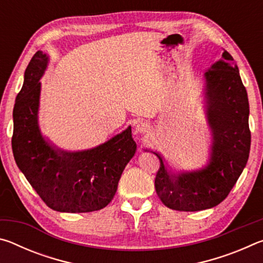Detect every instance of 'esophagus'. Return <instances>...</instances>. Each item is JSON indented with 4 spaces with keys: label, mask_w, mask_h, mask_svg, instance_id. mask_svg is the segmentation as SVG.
Listing matches in <instances>:
<instances>
[{
    "label": "esophagus",
    "mask_w": 263,
    "mask_h": 263,
    "mask_svg": "<svg viewBox=\"0 0 263 263\" xmlns=\"http://www.w3.org/2000/svg\"><path fill=\"white\" fill-rule=\"evenodd\" d=\"M148 130H149V126H148L147 123H145V122L138 123V125H137V131L138 132L145 133V132H147Z\"/></svg>",
    "instance_id": "esophagus-1"
}]
</instances>
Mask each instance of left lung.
<instances>
[{"instance_id":"8db88e82","label":"left lung","mask_w":263,"mask_h":263,"mask_svg":"<svg viewBox=\"0 0 263 263\" xmlns=\"http://www.w3.org/2000/svg\"><path fill=\"white\" fill-rule=\"evenodd\" d=\"M206 112L212 131L210 162L201 171L171 174L160 154L155 190L164 205L201 211L228 197L241 175L251 148L249 104L238 66L228 51L205 73Z\"/></svg>"}]
</instances>
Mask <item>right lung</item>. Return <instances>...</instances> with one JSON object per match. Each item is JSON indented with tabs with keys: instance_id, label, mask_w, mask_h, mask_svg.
Returning <instances> with one entry per match:
<instances>
[{
	"instance_id": "add662e5",
	"label": "right lung",
	"mask_w": 263,
	"mask_h": 263,
	"mask_svg": "<svg viewBox=\"0 0 263 263\" xmlns=\"http://www.w3.org/2000/svg\"><path fill=\"white\" fill-rule=\"evenodd\" d=\"M47 57L38 51L25 69L14 106L12 152L17 166L44 203L60 212H91L105 208L117 191L137 145L131 127L82 152L54 149L38 127L41 82Z\"/></svg>"
}]
</instances>
